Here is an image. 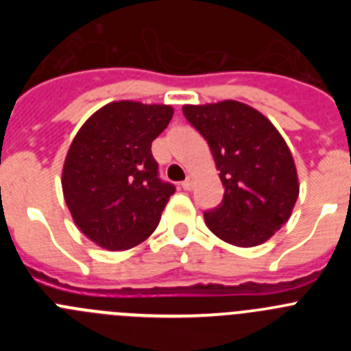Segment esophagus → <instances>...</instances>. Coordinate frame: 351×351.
Returning a JSON list of instances; mask_svg holds the SVG:
<instances>
[{"label":"esophagus","instance_id":"1","mask_svg":"<svg viewBox=\"0 0 351 351\" xmlns=\"http://www.w3.org/2000/svg\"><path fill=\"white\" fill-rule=\"evenodd\" d=\"M181 186H182V190H186V191L193 190V186H195V182H193V178H190V176H188V178H186L184 181L181 182Z\"/></svg>","mask_w":351,"mask_h":351}]
</instances>
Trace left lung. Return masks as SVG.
<instances>
[{"instance_id": "1", "label": "left lung", "mask_w": 351, "mask_h": 351, "mask_svg": "<svg viewBox=\"0 0 351 351\" xmlns=\"http://www.w3.org/2000/svg\"><path fill=\"white\" fill-rule=\"evenodd\" d=\"M182 114L209 144L225 193L204 213L213 234L258 246L290 218L299 181L287 142L265 116L241 101L186 105Z\"/></svg>"}]
</instances>
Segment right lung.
<instances>
[{
  "label": "right lung",
  "mask_w": 351,
  "mask_h": 351,
  "mask_svg": "<svg viewBox=\"0 0 351 351\" xmlns=\"http://www.w3.org/2000/svg\"><path fill=\"white\" fill-rule=\"evenodd\" d=\"M173 108L114 101L93 114L70 145L63 193L75 225L110 251L137 246L153 234L176 186L160 178L151 144Z\"/></svg>",
  "instance_id": "obj_1"
}]
</instances>
